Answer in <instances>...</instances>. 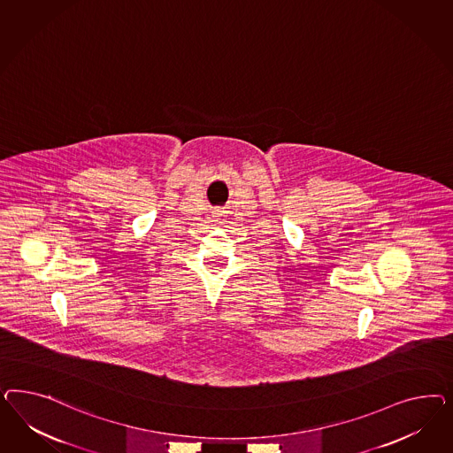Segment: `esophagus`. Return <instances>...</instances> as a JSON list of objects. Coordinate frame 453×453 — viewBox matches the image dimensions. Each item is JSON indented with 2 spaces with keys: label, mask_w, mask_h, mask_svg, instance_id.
<instances>
[{
  "label": "esophagus",
  "mask_w": 453,
  "mask_h": 453,
  "mask_svg": "<svg viewBox=\"0 0 453 453\" xmlns=\"http://www.w3.org/2000/svg\"><path fill=\"white\" fill-rule=\"evenodd\" d=\"M214 222H218V224H224V222H226V214H224L222 211H218V212L214 214Z\"/></svg>",
  "instance_id": "obj_1"
}]
</instances>
